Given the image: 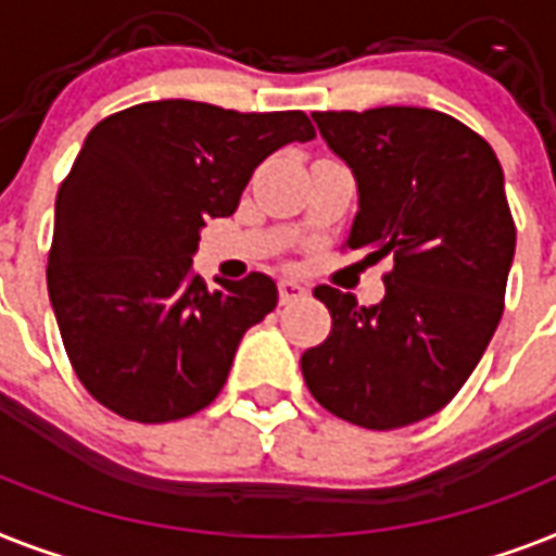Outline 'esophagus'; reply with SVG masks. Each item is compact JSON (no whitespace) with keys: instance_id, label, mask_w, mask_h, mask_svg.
Returning <instances> with one entry per match:
<instances>
[{"instance_id":"1","label":"esophagus","mask_w":556,"mask_h":556,"mask_svg":"<svg viewBox=\"0 0 556 556\" xmlns=\"http://www.w3.org/2000/svg\"><path fill=\"white\" fill-rule=\"evenodd\" d=\"M305 296H308V288L302 286L300 279H291V277H286V279H279V300L286 302H296V300H305Z\"/></svg>"}]
</instances>
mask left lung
Masks as SVG:
<instances>
[{"label": "left lung", "mask_w": 556, "mask_h": 556, "mask_svg": "<svg viewBox=\"0 0 556 556\" xmlns=\"http://www.w3.org/2000/svg\"><path fill=\"white\" fill-rule=\"evenodd\" d=\"M359 193L345 245L391 256L386 296L359 305L331 286L314 296L331 333L302 354L323 408L371 431L431 417L454 400L503 317L514 228L497 153L431 108L311 114Z\"/></svg>", "instance_id": "left-lung-1"}]
</instances>
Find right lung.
Wrapping results in <instances>:
<instances>
[{
    "instance_id": "right-lung-1",
    "label": "right lung",
    "mask_w": 556,
    "mask_h": 556,
    "mask_svg": "<svg viewBox=\"0 0 556 556\" xmlns=\"http://www.w3.org/2000/svg\"><path fill=\"white\" fill-rule=\"evenodd\" d=\"M302 111L237 114L160 99L90 130L56 193L48 293L76 377L134 422L191 417L223 391L239 340L277 308L265 274L191 270L207 219L231 216L265 156L314 139Z\"/></svg>"
}]
</instances>
